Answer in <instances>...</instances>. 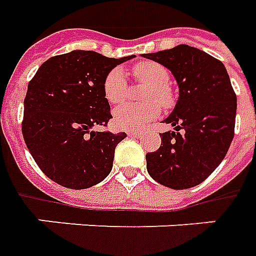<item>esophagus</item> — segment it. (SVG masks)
<instances>
[{
	"mask_svg": "<svg viewBox=\"0 0 256 256\" xmlns=\"http://www.w3.org/2000/svg\"><path fill=\"white\" fill-rule=\"evenodd\" d=\"M128 135H131V136H135V138H139L142 135V132L139 131H130L128 132Z\"/></svg>",
	"mask_w": 256,
	"mask_h": 256,
	"instance_id": "1",
	"label": "esophagus"
}]
</instances>
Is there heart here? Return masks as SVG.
<instances>
[{
  "mask_svg": "<svg viewBox=\"0 0 256 256\" xmlns=\"http://www.w3.org/2000/svg\"><path fill=\"white\" fill-rule=\"evenodd\" d=\"M134 74L140 82L150 85V88L144 95L146 104H122L114 112L113 120L114 124L120 130L125 131H135L140 130L144 125L152 122L158 114H160V106L156 102H158L162 108H171L175 98L172 92L170 82V73L166 72L164 66L152 60L139 62L134 67ZM128 85L125 81V76L122 70L116 67L110 70L103 81V94L106 96L108 102L117 104L121 103L126 98Z\"/></svg>",
  "mask_w": 256,
  "mask_h": 256,
  "instance_id": "1",
  "label": "heart"
}]
</instances>
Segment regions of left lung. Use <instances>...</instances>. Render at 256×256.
Listing matches in <instances>:
<instances>
[{
    "mask_svg": "<svg viewBox=\"0 0 256 256\" xmlns=\"http://www.w3.org/2000/svg\"><path fill=\"white\" fill-rule=\"evenodd\" d=\"M170 68L179 85L176 106L164 121L158 150L146 154L148 172L170 189L204 182L222 162L234 136L237 96L224 63L189 45L144 54Z\"/></svg>",
    "mask_w": 256,
    "mask_h": 256,
    "instance_id": "8db88e82",
    "label": "left lung"
}]
</instances>
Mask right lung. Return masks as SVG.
<instances>
[{
	"mask_svg": "<svg viewBox=\"0 0 256 256\" xmlns=\"http://www.w3.org/2000/svg\"><path fill=\"white\" fill-rule=\"evenodd\" d=\"M132 58L72 50L50 58L30 80L22 134L40 170L58 184L88 189L112 171L116 146L126 134L95 132L92 126H108L113 118L103 81Z\"/></svg>",
	"mask_w": 256,
	"mask_h": 256,
	"instance_id": "right-lung-1",
	"label": "right lung"
}]
</instances>
